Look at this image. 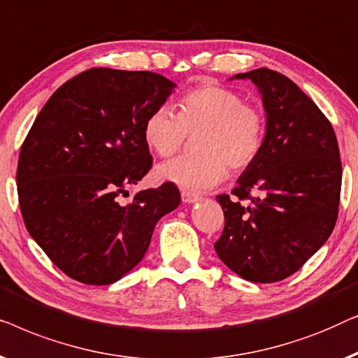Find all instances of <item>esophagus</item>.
Returning <instances> with one entry per match:
<instances>
[{
    "label": "esophagus",
    "instance_id": "34e87169",
    "mask_svg": "<svg viewBox=\"0 0 358 358\" xmlns=\"http://www.w3.org/2000/svg\"><path fill=\"white\" fill-rule=\"evenodd\" d=\"M201 198L198 194H193L189 193V191H181V201L186 204H193V203H198Z\"/></svg>",
    "mask_w": 358,
    "mask_h": 358
}]
</instances>
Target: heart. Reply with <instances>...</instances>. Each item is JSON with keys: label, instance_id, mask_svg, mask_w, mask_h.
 Wrapping results in <instances>:
<instances>
[{"label": "heart", "instance_id": "b5f03b06", "mask_svg": "<svg viewBox=\"0 0 358 358\" xmlns=\"http://www.w3.org/2000/svg\"><path fill=\"white\" fill-rule=\"evenodd\" d=\"M264 115L255 105L245 103L234 90L203 85L181 95L177 113L169 107L150 112L144 122V139L160 157L177 154L198 136V155H181L157 167L159 180L186 191L214 188L231 172L248 169L258 159L264 143Z\"/></svg>", "mask_w": 358, "mask_h": 358}]
</instances>
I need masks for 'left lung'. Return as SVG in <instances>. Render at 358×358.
Returning a JSON list of instances; mask_svg holds the SVG:
<instances>
[{
  "label": "left lung",
  "instance_id": "1",
  "mask_svg": "<svg viewBox=\"0 0 358 358\" xmlns=\"http://www.w3.org/2000/svg\"><path fill=\"white\" fill-rule=\"evenodd\" d=\"M231 79L258 87L266 134L231 196H215L225 225L214 248L240 278L268 284L296 273L329 238L339 210V145L329 120L284 74L259 68Z\"/></svg>",
  "mask_w": 358,
  "mask_h": 358
}]
</instances>
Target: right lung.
<instances>
[{
	"label": "right lung",
	"instance_id": "1",
	"mask_svg": "<svg viewBox=\"0 0 358 358\" xmlns=\"http://www.w3.org/2000/svg\"><path fill=\"white\" fill-rule=\"evenodd\" d=\"M173 89L162 74L92 68L35 118L19 155V206L30 236L71 279H122L144 258L159 219L180 204L173 183L139 191L127 206L118 199L152 167L144 122Z\"/></svg>",
	"mask_w": 358,
	"mask_h": 358
}]
</instances>
